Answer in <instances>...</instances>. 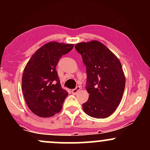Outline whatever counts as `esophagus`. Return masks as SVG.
I'll list each match as a JSON object with an SVG mask.
<instances>
[{
	"instance_id": "esophagus-1",
	"label": "esophagus",
	"mask_w": 150,
	"mask_h": 150,
	"mask_svg": "<svg viewBox=\"0 0 150 150\" xmlns=\"http://www.w3.org/2000/svg\"><path fill=\"white\" fill-rule=\"evenodd\" d=\"M80 90V86H77V87H76V88L73 89V90H72V93H73V94H76Z\"/></svg>"
}]
</instances>
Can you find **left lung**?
Returning a JSON list of instances; mask_svg holds the SVG:
<instances>
[{
  "label": "left lung",
  "instance_id": "left-lung-1",
  "mask_svg": "<svg viewBox=\"0 0 150 150\" xmlns=\"http://www.w3.org/2000/svg\"><path fill=\"white\" fill-rule=\"evenodd\" d=\"M86 65V89L88 100L82 104L83 111L89 116L104 118L116 111L122 99L125 77L118 58L98 41L77 44Z\"/></svg>",
  "mask_w": 150,
  "mask_h": 150
}]
</instances>
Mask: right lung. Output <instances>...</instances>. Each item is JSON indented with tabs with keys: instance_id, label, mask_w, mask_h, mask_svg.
<instances>
[{
	"instance_id": "1",
	"label": "right lung",
	"mask_w": 150,
	"mask_h": 150,
	"mask_svg": "<svg viewBox=\"0 0 150 150\" xmlns=\"http://www.w3.org/2000/svg\"><path fill=\"white\" fill-rule=\"evenodd\" d=\"M73 44L51 42L32 55L24 69L22 89L27 105L34 114L51 117L61 110L68 95L61 87L56 67Z\"/></svg>"
}]
</instances>
